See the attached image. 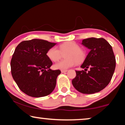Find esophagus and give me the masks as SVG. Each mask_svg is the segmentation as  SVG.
<instances>
[{"label":"esophagus","mask_w":125,"mask_h":125,"mask_svg":"<svg viewBox=\"0 0 125 125\" xmlns=\"http://www.w3.org/2000/svg\"><path fill=\"white\" fill-rule=\"evenodd\" d=\"M66 72H67V70H61V72L62 73H65Z\"/></svg>","instance_id":"obj_1"}]
</instances>
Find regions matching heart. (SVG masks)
I'll return each mask as SVG.
<instances>
[{
  "mask_svg": "<svg viewBox=\"0 0 125 125\" xmlns=\"http://www.w3.org/2000/svg\"><path fill=\"white\" fill-rule=\"evenodd\" d=\"M58 50L55 47L49 48L46 52V55L50 60L57 62L64 53L66 59L59 61L54 65V67L57 70H66L73 66L76 63H80L85 58V53L80 48L77 44L72 42H68L61 44Z\"/></svg>",
  "mask_w": 125,
  "mask_h": 125,
  "instance_id": "1",
  "label": "heart"
}]
</instances>
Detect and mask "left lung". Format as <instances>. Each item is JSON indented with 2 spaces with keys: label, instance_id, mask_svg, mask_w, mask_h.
Listing matches in <instances>:
<instances>
[{
  "label": "left lung",
  "instance_id": "obj_1",
  "mask_svg": "<svg viewBox=\"0 0 125 125\" xmlns=\"http://www.w3.org/2000/svg\"><path fill=\"white\" fill-rule=\"evenodd\" d=\"M82 45L90 50L81 66L85 71H76L72 83L83 94L99 92L108 85L116 67V59L112 48L103 38L83 39ZM87 68L90 70L86 71Z\"/></svg>",
  "mask_w": 125,
  "mask_h": 125
}]
</instances>
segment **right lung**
<instances>
[{"instance_id": "add662e5", "label": "right lung", "mask_w": 125, "mask_h": 125, "mask_svg": "<svg viewBox=\"0 0 125 125\" xmlns=\"http://www.w3.org/2000/svg\"><path fill=\"white\" fill-rule=\"evenodd\" d=\"M57 43L42 39L23 41L18 45L10 62L11 73L20 90L27 95L39 98L55 89L61 71L52 70L48 50Z\"/></svg>"}]
</instances>
